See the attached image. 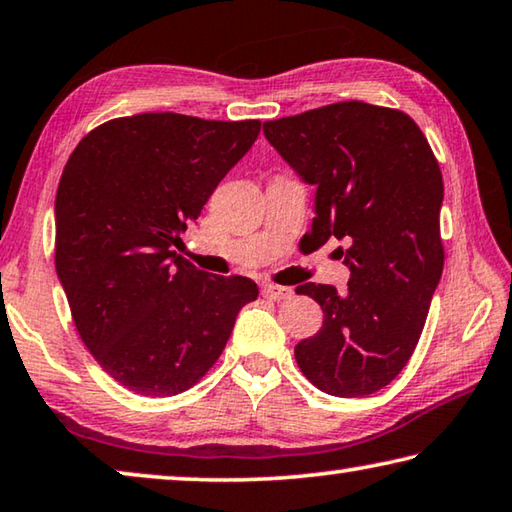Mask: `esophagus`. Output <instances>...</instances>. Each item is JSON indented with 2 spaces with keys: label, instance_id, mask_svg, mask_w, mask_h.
I'll use <instances>...</instances> for the list:
<instances>
[{
  "label": "esophagus",
  "instance_id": "34e87169",
  "mask_svg": "<svg viewBox=\"0 0 512 512\" xmlns=\"http://www.w3.org/2000/svg\"><path fill=\"white\" fill-rule=\"evenodd\" d=\"M264 298L268 300H289L293 296L291 287H280V284H266L264 287Z\"/></svg>",
  "mask_w": 512,
  "mask_h": 512
}]
</instances>
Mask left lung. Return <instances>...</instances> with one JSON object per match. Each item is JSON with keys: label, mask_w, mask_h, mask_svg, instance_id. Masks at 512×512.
Instances as JSON below:
<instances>
[{"label": "left lung", "mask_w": 512, "mask_h": 512, "mask_svg": "<svg viewBox=\"0 0 512 512\" xmlns=\"http://www.w3.org/2000/svg\"><path fill=\"white\" fill-rule=\"evenodd\" d=\"M264 135L316 185L309 237L345 241L348 291L296 289L323 309V327L296 361L327 395L363 397L391 384L420 341L443 275V173L420 126L402 110L341 101L264 121Z\"/></svg>", "instance_id": "8db88e82"}]
</instances>
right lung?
<instances>
[{"mask_svg": "<svg viewBox=\"0 0 512 512\" xmlns=\"http://www.w3.org/2000/svg\"><path fill=\"white\" fill-rule=\"evenodd\" d=\"M259 128V119L144 112L97 126L69 155L56 192V273L85 348L128 391L192 388L257 300L250 277L198 271L171 248Z\"/></svg>", "mask_w": 512, "mask_h": 512, "instance_id": "add662e5", "label": "right lung"}]
</instances>
